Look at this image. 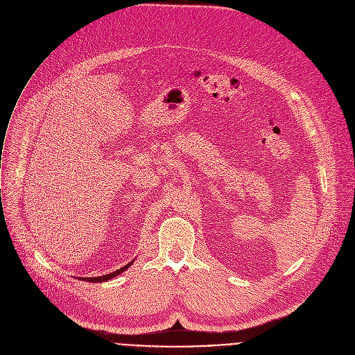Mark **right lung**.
<instances>
[{
  "instance_id": "add662e5",
  "label": "right lung",
  "mask_w": 355,
  "mask_h": 355,
  "mask_svg": "<svg viewBox=\"0 0 355 355\" xmlns=\"http://www.w3.org/2000/svg\"><path fill=\"white\" fill-rule=\"evenodd\" d=\"M134 261V260H132ZM132 261H130L128 264H125L124 267H121V268H119V270H116V271H113V272H110V274H106V275H102V277H78V278H81V279H84V281H88V282H103V281H109V279H112V278H114V277H117L119 274H121L123 271H125L131 264H132Z\"/></svg>"
}]
</instances>
